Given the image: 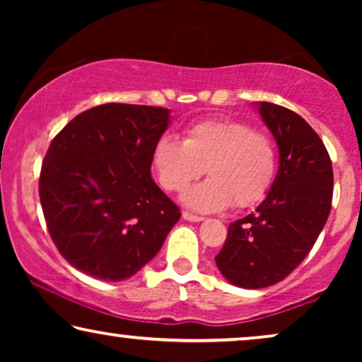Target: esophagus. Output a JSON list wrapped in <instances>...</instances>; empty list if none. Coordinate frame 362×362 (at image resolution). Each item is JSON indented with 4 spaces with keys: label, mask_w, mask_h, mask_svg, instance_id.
Listing matches in <instances>:
<instances>
[{
    "label": "esophagus",
    "mask_w": 362,
    "mask_h": 362,
    "mask_svg": "<svg viewBox=\"0 0 362 362\" xmlns=\"http://www.w3.org/2000/svg\"><path fill=\"white\" fill-rule=\"evenodd\" d=\"M182 219H185V221H189V222H201V221H204V217H201V216H194V214H191V212L185 211V212H182Z\"/></svg>",
    "instance_id": "34e87169"
}]
</instances>
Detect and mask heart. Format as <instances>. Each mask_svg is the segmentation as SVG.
Instances as JSON below:
<instances>
[{"mask_svg":"<svg viewBox=\"0 0 362 362\" xmlns=\"http://www.w3.org/2000/svg\"><path fill=\"white\" fill-rule=\"evenodd\" d=\"M151 165L165 191L182 192L202 173L209 175L187 191L185 202L199 212L255 206L272 187L276 173L274 140L244 122L207 120L186 130L185 140L161 136Z\"/></svg>","mask_w":362,"mask_h":362,"instance_id":"obj_1","label":"heart"}]
</instances>
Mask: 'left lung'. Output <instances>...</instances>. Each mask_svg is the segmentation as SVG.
I'll return each mask as SVG.
<instances>
[{"mask_svg":"<svg viewBox=\"0 0 362 362\" xmlns=\"http://www.w3.org/2000/svg\"><path fill=\"white\" fill-rule=\"evenodd\" d=\"M255 105L279 146V173L257 211L229 226L216 255L232 285L252 290L279 284L305 260L333 199V166L313 128L285 107Z\"/></svg>","mask_w":362,"mask_h":362,"instance_id":"8db88e82","label":"left lung"}]
</instances>
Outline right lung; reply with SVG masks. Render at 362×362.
Segmentation results:
<instances>
[{
  "mask_svg": "<svg viewBox=\"0 0 362 362\" xmlns=\"http://www.w3.org/2000/svg\"><path fill=\"white\" fill-rule=\"evenodd\" d=\"M170 125L161 107L105 103L67 123L39 177L47 230L72 267L120 281L145 267L180 221L151 180V153Z\"/></svg>",
  "mask_w": 362,
  "mask_h": 362,
  "instance_id": "obj_1",
  "label": "right lung"
}]
</instances>
